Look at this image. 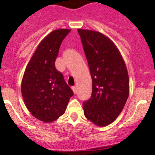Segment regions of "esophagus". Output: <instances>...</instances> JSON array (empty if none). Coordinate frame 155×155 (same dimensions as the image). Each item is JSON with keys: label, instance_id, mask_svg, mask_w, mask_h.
<instances>
[{"label": "esophagus", "instance_id": "esophagus-1", "mask_svg": "<svg viewBox=\"0 0 155 155\" xmlns=\"http://www.w3.org/2000/svg\"><path fill=\"white\" fill-rule=\"evenodd\" d=\"M71 89H72L74 93V94L77 93V87H76L75 86H72V87H71Z\"/></svg>", "mask_w": 155, "mask_h": 155}]
</instances>
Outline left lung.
<instances>
[{
  "mask_svg": "<svg viewBox=\"0 0 155 155\" xmlns=\"http://www.w3.org/2000/svg\"><path fill=\"white\" fill-rule=\"evenodd\" d=\"M92 81L91 98L83 104L84 115L100 127L114 122L129 93L127 70L114 43L100 32L78 29Z\"/></svg>",
  "mask_w": 155,
  "mask_h": 155,
  "instance_id": "8db88e82",
  "label": "left lung"
}]
</instances>
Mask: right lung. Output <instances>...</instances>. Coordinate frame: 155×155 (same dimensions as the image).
I'll return each instance as SVG.
<instances>
[{
	"mask_svg": "<svg viewBox=\"0 0 155 155\" xmlns=\"http://www.w3.org/2000/svg\"><path fill=\"white\" fill-rule=\"evenodd\" d=\"M70 29L52 31L41 41L30 60L21 82L24 103L31 114L45 122H51L63 115L73 91L55 61L64 38Z\"/></svg>",
	"mask_w": 155,
	"mask_h": 155,
	"instance_id": "1",
	"label": "right lung"
}]
</instances>
